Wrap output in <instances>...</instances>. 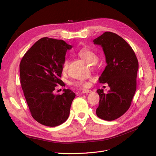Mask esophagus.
Wrapping results in <instances>:
<instances>
[{"label": "esophagus", "mask_w": 156, "mask_h": 156, "mask_svg": "<svg viewBox=\"0 0 156 156\" xmlns=\"http://www.w3.org/2000/svg\"><path fill=\"white\" fill-rule=\"evenodd\" d=\"M92 90H89V89H84V90H83V94H90V93H92Z\"/></svg>", "instance_id": "esophagus-1"}]
</instances>
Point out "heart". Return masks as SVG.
Returning <instances> with one entry per match:
<instances>
[{
	"label": "heart",
	"mask_w": 156,
	"mask_h": 156,
	"mask_svg": "<svg viewBox=\"0 0 156 156\" xmlns=\"http://www.w3.org/2000/svg\"><path fill=\"white\" fill-rule=\"evenodd\" d=\"M77 55L80 58L90 64H95L98 60V56L95 52L87 48H81L78 51ZM68 66V60L65 59L62 64V72L64 73L66 72ZM71 84L78 88H84L88 86V83L85 81H74L71 83Z\"/></svg>",
	"instance_id": "heart-1"
}]
</instances>
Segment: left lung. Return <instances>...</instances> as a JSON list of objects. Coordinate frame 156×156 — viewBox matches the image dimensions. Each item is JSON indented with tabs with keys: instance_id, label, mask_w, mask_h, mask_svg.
Here are the masks:
<instances>
[{
	"instance_id": "obj_1",
	"label": "left lung",
	"mask_w": 156,
	"mask_h": 156,
	"mask_svg": "<svg viewBox=\"0 0 156 156\" xmlns=\"http://www.w3.org/2000/svg\"><path fill=\"white\" fill-rule=\"evenodd\" d=\"M101 45L105 55L107 66L99 78L100 83H107V94L98 89L100 96L96 115L111 121L119 119L129 109L136 88L139 62L131 47L115 33L105 32L94 40Z\"/></svg>"
}]
</instances>
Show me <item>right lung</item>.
<instances>
[{
  "label": "right lung",
  "mask_w": 156,
  "mask_h": 156,
  "mask_svg": "<svg viewBox=\"0 0 156 156\" xmlns=\"http://www.w3.org/2000/svg\"><path fill=\"white\" fill-rule=\"evenodd\" d=\"M72 46L62 40L42 37L23 56L20 65V82L33 119L40 124L55 127L66 121L75 94L64 89L55 95L66 53Z\"/></svg>",
  "instance_id": "1"
}]
</instances>
